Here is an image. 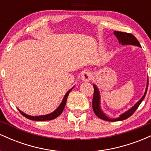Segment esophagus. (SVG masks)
Instances as JSON below:
<instances>
[{"mask_svg": "<svg viewBox=\"0 0 151 151\" xmlns=\"http://www.w3.org/2000/svg\"><path fill=\"white\" fill-rule=\"evenodd\" d=\"M81 79L84 81H89L92 79V74L89 72H84L81 74Z\"/></svg>", "mask_w": 151, "mask_h": 151, "instance_id": "obj_1", "label": "esophagus"}]
</instances>
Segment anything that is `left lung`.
<instances>
[{
	"label": "left lung",
	"mask_w": 151,
	"mask_h": 151,
	"mask_svg": "<svg viewBox=\"0 0 151 151\" xmlns=\"http://www.w3.org/2000/svg\"><path fill=\"white\" fill-rule=\"evenodd\" d=\"M114 34L116 36L117 39L119 40V43H121V45H135L141 47V45H140L139 42L138 41V40L136 39V37L134 35L131 33H127V32H119V31H114ZM93 101H92V108L95 114L96 115V116H98L99 119H103L104 121H123L125 120V119L129 118L131 116L133 115V114L136 111V110L138 109V107L139 106V105L141 104V103L143 101V100L144 99L145 94L147 93V90H148V79L147 80V86L146 89L144 93V95L143 96L141 99L139 100L137 103L135 104L131 109H130L129 110H128L127 111H126L125 113L122 114L119 118L116 119H109L108 116L105 115L104 113H103V111H101V107H100V95H99V91L98 88L96 87V86L95 84H93Z\"/></svg>",
	"instance_id": "left-lung-1"
}]
</instances>
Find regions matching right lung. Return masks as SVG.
I'll return each instance as SVG.
<instances>
[{"label":"right lung","mask_w":151,"mask_h":151,"mask_svg":"<svg viewBox=\"0 0 151 151\" xmlns=\"http://www.w3.org/2000/svg\"><path fill=\"white\" fill-rule=\"evenodd\" d=\"M72 89H73V87H72V89H70L68 91H67V93L65 94V96H64V99H62V103L60 104V106H59L58 108L55 111H53L52 113L47 114V115H44V116H32L27 115V114L23 113V112L21 111L20 109H18V111H20V113L21 114L22 116H25V117L27 118V119H30V120H32V121H40L52 120V119H55V118L59 116H60V114L62 113V111H63V110H64V108H65V106L66 102H67V97H68L69 93H70L71 90H72Z\"/></svg>","instance_id":"1"}]
</instances>
